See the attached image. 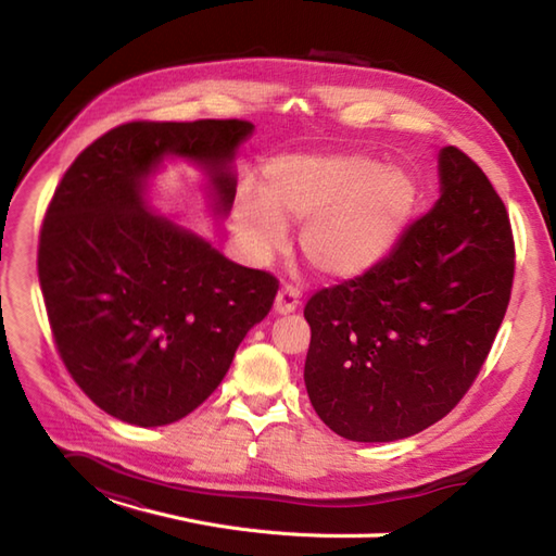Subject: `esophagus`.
Listing matches in <instances>:
<instances>
[{
	"mask_svg": "<svg viewBox=\"0 0 556 556\" xmlns=\"http://www.w3.org/2000/svg\"><path fill=\"white\" fill-rule=\"evenodd\" d=\"M299 299H301V292H299L296 288H292V285H285V288H280V292L276 294L274 311H276L278 315L294 313L296 306H299Z\"/></svg>",
	"mask_w": 556,
	"mask_h": 556,
	"instance_id": "obj_1",
	"label": "esophagus"
}]
</instances>
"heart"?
<instances>
[{"mask_svg":"<svg viewBox=\"0 0 556 556\" xmlns=\"http://www.w3.org/2000/svg\"><path fill=\"white\" fill-rule=\"evenodd\" d=\"M419 199L417 180L396 164L364 153L278 157L264 169L262 197L243 188L237 225L255 255L288 241V223L303 225L301 252L317 274L355 280L396 248Z\"/></svg>","mask_w":556,"mask_h":556,"instance_id":"1","label":"heart"}]
</instances>
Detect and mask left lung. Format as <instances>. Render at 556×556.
Here are the masks:
<instances>
[{"instance_id":"1","label":"left lung","mask_w":556,"mask_h":556,"mask_svg":"<svg viewBox=\"0 0 556 556\" xmlns=\"http://www.w3.org/2000/svg\"><path fill=\"white\" fill-rule=\"evenodd\" d=\"M439 180L441 197L390 257L306 304L308 399L348 441L390 443L439 422L473 384L506 315V206L454 146L439 150Z\"/></svg>"}]
</instances>
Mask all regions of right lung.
I'll return each instance as SVG.
<instances>
[{"label": "right lung", "mask_w": 556, "mask_h": 556, "mask_svg": "<svg viewBox=\"0 0 556 556\" xmlns=\"http://www.w3.org/2000/svg\"><path fill=\"white\" fill-rule=\"evenodd\" d=\"M245 121L127 123L66 169L39 239V282L64 366L104 413L164 427L201 406L278 280L227 260L150 206V180L176 157L206 178L211 213L237 197Z\"/></svg>", "instance_id": "obj_1"}]
</instances>
